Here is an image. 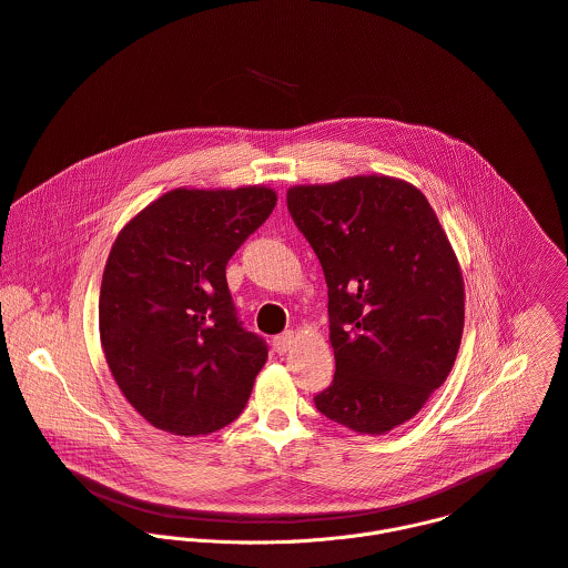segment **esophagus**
Returning <instances> with one entry per match:
<instances>
[{
	"mask_svg": "<svg viewBox=\"0 0 568 568\" xmlns=\"http://www.w3.org/2000/svg\"><path fill=\"white\" fill-rule=\"evenodd\" d=\"M294 332H283V334H278V336H274V341H272V345H274V352L276 354H285L292 345H294Z\"/></svg>",
	"mask_w": 568,
	"mask_h": 568,
	"instance_id": "esophagus-1",
	"label": "esophagus"
}]
</instances>
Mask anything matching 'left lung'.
Masks as SVG:
<instances>
[{
	"mask_svg": "<svg viewBox=\"0 0 568 568\" xmlns=\"http://www.w3.org/2000/svg\"><path fill=\"white\" fill-rule=\"evenodd\" d=\"M287 210L327 283L336 372L316 410L384 435L413 419L455 365L464 332L457 256L426 196L399 178L296 184Z\"/></svg>",
	"mask_w": 568,
	"mask_h": 568,
	"instance_id": "1",
	"label": "left lung"
}]
</instances>
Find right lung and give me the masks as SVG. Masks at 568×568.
<instances>
[{
	"mask_svg": "<svg viewBox=\"0 0 568 568\" xmlns=\"http://www.w3.org/2000/svg\"><path fill=\"white\" fill-rule=\"evenodd\" d=\"M276 207L263 184L171 189L118 234L100 287V341L126 402L196 437L245 408L267 345L236 316L225 267Z\"/></svg>",
	"mask_w": 568,
	"mask_h": 568,
	"instance_id": "obj_1",
	"label": "right lung"
}]
</instances>
